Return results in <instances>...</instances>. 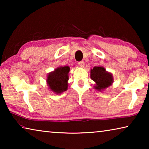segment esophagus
Listing matches in <instances>:
<instances>
[{"instance_id":"1","label":"esophagus","mask_w":149,"mask_h":149,"mask_svg":"<svg viewBox=\"0 0 149 149\" xmlns=\"http://www.w3.org/2000/svg\"><path fill=\"white\" fill-rule=\"evenodd\" d=\"M77 64L79 65L81 67H84V65H85V63L84 61H80V62H77Z\"/></svg>"}]
</instances>
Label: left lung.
Listing matches in <instances>:
<instances>
[{
    "label": "left lung",
    "instance_id": "obj_1",
    "mask_svg": "<svg viewBox=\"0 0 149 149\" xmlns=\"http://www.w3.org/2000/svg\"><path fill=\"white\" fill-rule=\"evenodd\" d=\"M91 78L96 83V89L100 91L109 87L113 82L112 74L107 72L103 67L95 66L91 70Z\"/></svg>",
    "mask_w": 149,
    "mask_h": 149
}]
</instances>
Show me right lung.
<instances>
[{
  "label": "right lung",
  "instance_id": "1",
  "mask_svg": "<svg viewBox=\"0 0 149 149\" xmlns=\"http://www.w3.org/2000/svg\"><path fill=\"white\" fill-rule=\"evenodd\" d=\"M69 66L59 67L53 72L50 73L47 77L48 85L52 91L60 93L67 90Z\"/></svg>",
  "mask_w": 149,
  "mask_h": 149
}]
</instances>
